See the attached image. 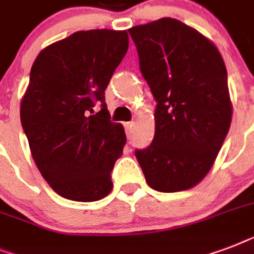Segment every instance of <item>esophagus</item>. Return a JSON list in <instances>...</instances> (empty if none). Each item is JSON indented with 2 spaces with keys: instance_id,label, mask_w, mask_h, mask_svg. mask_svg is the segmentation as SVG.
Here are the masks:
<instances>
[{
  "instance_id": "34e87169",
  "label": "esophagus",
  "mask_w": 254,
  "mask_h": 254,
  "mask_svg": "<svg viewBox=\"0 0 254 254\" xmlns=\"http://www.w3.org/2000/svg\"><path fill=\"white\" fill-rule=\"evenodd\" d=\"M124 127H125V131L127 134L129 135L131 131V127H133V123H124Z\"/></svg>"
}]
</instances>
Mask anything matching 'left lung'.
Segmentation results:
<instances>
[{"mask_svg":"<svg viewBox=\"0 0 254 254\" xmlns=\"http://www.w3.org/2000/svg\"><path fill=\"white\" fill-rule=\"evenodd\" d=\"M129 34L157 103L154 138L135 158L151 189L189 190L208 173L231 127L224 61L212 42L174 18Z\"/></svg>","mask_w":254,"mask_h":254,"instance_id":"1","label":"left lung"}]
</instances>
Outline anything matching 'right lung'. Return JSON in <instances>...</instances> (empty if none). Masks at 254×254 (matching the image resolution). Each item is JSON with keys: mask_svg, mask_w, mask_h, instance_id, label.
Wrapping results in <instances>:
<instances>
[{"mask_svg": "<svg viewBox=\"0 0 254 254\" xmlns=\"http://www.w3.org/2000/svg\"><path fill=\"white\" fill-rule=\"evenodd\" d=\"M127 47V31H77L42 50L31 67L22 127L42 177L65 199L96 201L113 187L127 135L111 121L105 89Z\"/></svg>", "mask_w": 254, "mask_h": 254, "instance_id": "obj_1", "label": "right lung"}]
</instances>
